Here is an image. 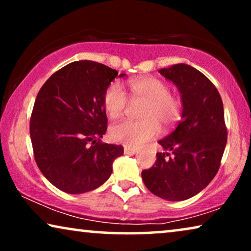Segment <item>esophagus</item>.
Here are the masks:
<instances>
[{"instance_id": "1", "label": "esophagus", "mask_w": 251, "mask_h": 251, "mask_svg": "<svg viewBox=\"0 0 251 251\" xmlns=\"http://www.w3.org/2000/svg\"><path fill=\"white\" fill-rule=\"evenodd\" d=\"M135 153H137V150L133 149V147H128V146L125 147V154H130V155H132V154Z\"/></svg>"}]
</instances>
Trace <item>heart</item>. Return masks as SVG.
I'll return each mask as SVG.
<instances>
[{"mask_svg":"<svg viewBox=\"0 0 251 251\" xmlns=\"http://www.w3.org/2000/svg\"><path fill=\"white\" fill-rule=\"evenodd\" d=\"M131 97L145 101L140 119L143 121H123L109 129L113 142L128 147H137L153 139L159 133V126L168 129L181 118L183 104L180 99L171 95L166 82L153 76L132 78L129 82ZM102 104L109 118L119 119L128 107V95L118 81L112 82L102 96Z\"/></svg>","mask_w":251,"mask_h":251,"instance_id":"1","label":"heart"}]
</instances>
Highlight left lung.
<instances>
[{
	"mask_svg": "<svg viewBox=\"0 0 251 251\" xmlns=\"http://www.w3.org/2000/svg\"><path fill=\"white\" fill-rule=\"evenodd\" d=\"M177 85L183 102L181 121L159 140L167 151L156 153L152 168L142 171L145 186L168 201H183L214 179L227 142L221 95L214 83L186 64L159 71Z\"/></svg>",
	"mask_w": 251,
	"mask_h": 251,
	"instance_id": "obj_1",
	"label": "left lung"
}]
</instances>
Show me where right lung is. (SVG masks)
<instances>
[{"label": "right lung", "instance_id": "1", "mask_svg": "<svg viewBox=\"0 0 251 251\" xmlns=\"http://www.w3.org/2000/svg\"><path fill=\"white\" fill-rule=\"evenodd\" d=\"M118 74L96 61H74L51 75L37 94L29 122L34 157L43 176L63 192L99 187L123 154V146L100 140L107 130L102 96Z\"/></svg>", "mask_w": 251, "mask_h": 251}]
</instances>
